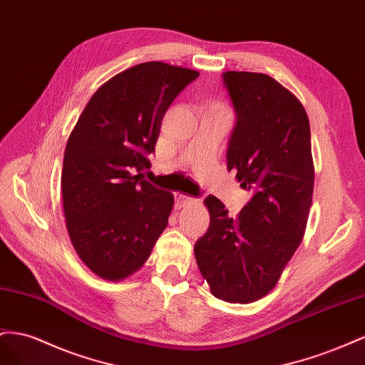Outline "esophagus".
Wrapping results in <instances>:
<instances>
[{
  "label": "esophagus",
  "mask_w": 365,
  "mask_h": 365,
  "mask_svg": "<svg viewBox=\"0 0 365 365\" xmlns=\"http://www.w3.org/2000/svg\"><path fill=\"white\" fill-rule=\"evenodd\" d=\"M175 199H177V203H179L180 206L195 202V200L192 199V197H190V195H185V194H180V192H177V194H175Z\"/></svg>",
  "instance_id": "esophagus-1"
}]
</instances>
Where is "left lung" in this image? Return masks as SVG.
Segmentation results:
<instances>
[{"label": "left lung", "mask_w": 365, "mask_h": 365, "mask_svg": "<svg viewBox=\"0 0 365 365\" xmlns=\"http://www.w3.org/2000/svg\"><path fill=\"white\" fill-rule=\"evenodd\" d=\"M237 123L227 171L252 191L235 218L206 197L207 232L194 246L211 294L227 303H252L272 290L303 242L314 195L310 125L299 99L264 73L226 71Z\"/></svg>", "instance_id": "obj_1"}]
</instances>
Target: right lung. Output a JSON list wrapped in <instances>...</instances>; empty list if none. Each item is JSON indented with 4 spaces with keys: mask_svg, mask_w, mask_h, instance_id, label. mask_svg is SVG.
I'll return each instance as SVG.
<instances>
[{
    "mask_svg": "<svg viewBox=\"0 0 365 365\" xmlns=\"http://www.w3.org/2000/svg\"><path fill=\"white\" fill-rule=\"evenodd\" d=\"M199 71L151 61L118 73L91 96L70 133L61 190L70 242L93 274L139 270L168 225L174 195L143 180L162 119Z\"/></svg>",
    "mask_w": 365,
    "mask_h": 365,
    "instance_id": "1",
    "label": "right lung"
}]
</instances>
